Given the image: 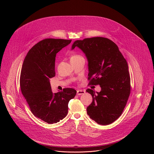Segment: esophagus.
<instances>
[{"instance_id": "obj_1", "label": "esophagus", "mask_w": 154, "mask_h": 154, "mask_svg": "<svg viewBox=\"0 0 154 154\" xmlns=\"http://www.w3.org/2000/svg\"><path fill=\"white\" fill-rule=\"evenodd\" d=\"M85 94V91L84 90H77V94L78 95H80L82 94Z\"/></svg>"}]
</instances>
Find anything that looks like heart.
Masks as SVG:
<instances>
[{"label": "heart", "instance_id": "heart-1", "mask_svg": "<svg viewBox=\"0 0 154 154\" xmlns=\"http://www.w3.org/2000/svg\"><path fill=\"white\" fill-rule=\"evenodd\" d=\"M77 56H79V55H74V56H72V57H77ZM72 57H71V58H72Z\"/></svg>", "mask_w": 154, "mask_h": 154}]
</instances>
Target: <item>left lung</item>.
Returning <instances> with one entry per match:
<instances>
[{
  "instance_id": "1",
  "label": "left lung",
  "mask_w": 154,
  "mask_h": 154,
  "mask_svg": "<svg viewBox=\"0 0 154 154\" xmlns=\"http://www.w3.org/2000/svg\"><path fill=\"white\" fill-rule=\"evenodd\" d=\"M80 48L88 60L89 85H100V92L88 89L92 102L87 107L90 118L100 125H109L122 115L128 100L130 76L126 59L110 39L93 37L77 40L72 45Z\"/></svg>"
}]
</instances>
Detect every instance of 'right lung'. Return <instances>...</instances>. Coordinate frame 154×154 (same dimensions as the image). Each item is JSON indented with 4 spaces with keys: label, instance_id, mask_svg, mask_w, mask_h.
Masks as SVG:
<instances>
[{
    "label": "right lung",
    "instance_id": "add662e5",
    "mask_svg": "<svg viewBox=\"0 0 154 154\" xmlns=\"http://www.w3.org/2000/svg\"><path fill=\"white\" fill-rule=\"evenodd\" d=\"M71 40L44 39L28 51L20 74V85L33 115L48 124L63 119L68 114V103L77 91L65 88L53 94L50 79L55 76L56 54Z\"/></svg>",
    "mask_w": 154,
    "mask_h": 154
}]
</instances>
